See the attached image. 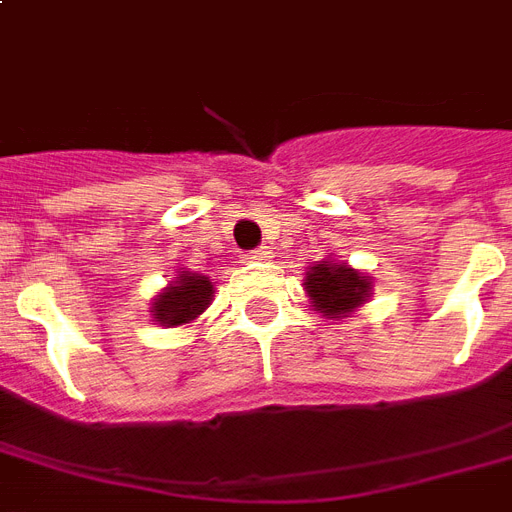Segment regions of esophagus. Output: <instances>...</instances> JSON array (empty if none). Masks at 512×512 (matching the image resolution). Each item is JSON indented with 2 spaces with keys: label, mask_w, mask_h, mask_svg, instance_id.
Returning a JSON list of instances; mask_svg holds the SVG:
<instances>
[{
  "label": "esophagus",
  "mask_w": 512,
  "mask_h": 512,
  "mask_svg": "<svg viewBox=\"0 0 512 512\" xmlns=\"http://www.w3.org/2000/svg\"><path fill=\"white\" fill-rule=\"evenodd\" d=\"M271 257H273L271 249L260 247V249H255V252H249L247 260H255V263H265V260H271Z\"/></svg>",
  "instance_id": "34e87169"
}]
</instances>
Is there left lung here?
<instances>
[{
  "label": "left lung",
  "instance_id": "8db88e82",
  "mask_svg": "<svg viewBox=\"0 0 512 512\" xmlns=\"http://www.w3.org/2000/svg\"><path fill=\"white\" fill-rule=\"evenodd\" d=\"M303 289L313 311L332 321L348 319L350 313H356L374 295L372 276L350 268L348 263H340L335 257L313 263L305 273Z\"/></svg>",
  "mask_w": 512,
  "mask_h": 512
}]
</instances>
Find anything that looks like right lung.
<instances>
[{
  "mask_svg": "<svg viewBox=\"0 0 512 512\" xmlns=\"http://www.w3.org/2000/svg\"><path fill=\"white\" fill-rule=\"evenodd\" d=\"M215 300V281L201 273H193L188 268H177L175 279L151 300V319L164 329L185 327L201 319Z\"/></svg>",
  "mask_w": 512,
  "mask_h": 512,
  "instance_id": "obj_1",
  "label": "right lung"
}]
</instances>
